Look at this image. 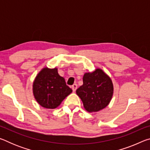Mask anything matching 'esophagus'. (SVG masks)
<instances>
[{"instance_id":"1","label":"esophagus","mask_w":150,"mask_h":150,"mask_svg":"<svg viewBox=\"0 0 150 150\" xmlns=\"http://www.w3.org/2000/svg\"><path fill=\"white\" fill-rule=\"evenodd\" d=\"M71 88H72L73 91L75 92V91L76 90H77V84H73V85H72Z\"/></svg>"}]
</instances>
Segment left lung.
<instances>
[{
  "mask_svg": "<svg viewBox=\"0 0 150 150\" xmlns=\"http://www.w3.org/2000/svg\"><path fill=\"white\" fill-rule=\"evenodd\" d=\"M83 85L76 93L83 101L85 110L98 112L107 106L113 95V84L110 78L100 69L85 73Z\"/></svg>",
  "mask_w": 150,
  "mask_h": 150,
  "instance_id": "obj_1",
  "label": "left lung"
}]
</instances>
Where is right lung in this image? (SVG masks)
<instances>
[{
    "mask_svg": "<svg viewBox=\"0 0 150 150\" xmlns=\"http://www.w3.org/2000/svg\"><path fill=\"white\" fill-rule=\"evenodd\" d=\"M71 92L72 89L66 85L65 79L58 74L57 68H44L33 83L35 100L46 108H57Z\"/></svg>",
    "mask_w": 150,
    "mask_h": 150,
    "instance_id": "add662e5",
    "label": "right lung"
}]
</instances>
